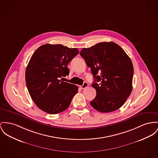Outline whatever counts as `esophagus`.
Returning a JSON list of instances; mask_svg holds the SVG:
<instances>
[{
    "label": "esophagus",
    "mask_w": 158,
    "mask_h": 158,
    "mask_svg": "<svg viewBox=\"0 0 158 158\" xmlns=\"http://www.w3.org/2000/svg\"><path fill=\"white\" fill-rule=\"evenodd\" d=\"M87 86H88V83H86V82H84L83 84L82 85H80V88H81V89H85V87H87Z\"/></svg>",
    "instance_id": "1"
}]
</instances>
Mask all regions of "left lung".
I'll return each instance as SVG.
<instances>
[{"label": "left lung", "mask_w": 158, "mask_h": 158, "mask_svg": "<svg viewBox=\"0 0 158 158\" xmlns=\"http://www.w3.org/2000/svg\"><path fill=\"white\" fill-rule=\"evenodd\" d=\"M80 54L90 67L95 79L92 86L96 96L90 102L91 106L101 113L120 108L132 90L134 68L129 57L113 42H99L83 48Z\"/></svg>", "instance_id": "obj_1"}]
</instances>
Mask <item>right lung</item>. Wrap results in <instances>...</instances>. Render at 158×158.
<instances>
[{
  "mask_svg": "<svg viewBox=\"0 0 158 158\" xmlns=\"http://www.w3.org/2000/svg\"><path fill=\"white\" fill-rule=\"evenodd\" d=\"M78 53L76 48L47 44L33 54L26 70V83L32 100L42 111L56 114L71 104L78 87L60 79L69 75L67 66Z\"/></svg>",
  "mask_w": 158,
  "mask_h": 158,
  "instance_id": "1",
  "label": "right lung"
}]
</instances>
